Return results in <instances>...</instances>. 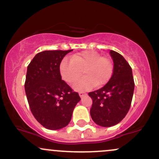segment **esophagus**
<instances>
[{"label":"esophagus","mask_w":159,"mask_h":159,"mask_svg":"<svg viewBox=\"0 0 159 159\" xmlns=\"http://www.w3.org/2000/svg\"><path fill=\"white\" fill-rule=\"evenodd\" d=\"M86 95H87V93H86L85 92H80V93H79L80 97H83V96H86Z\"/></svg>","instance_id":"esophagus-1"}]
</instances>
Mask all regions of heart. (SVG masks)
I'll list each match as a JSON object with an SVG mask.
<instances>
[{
  "label": "heart",
  "instance_id": "1",
  "mask_svg": "<svg viewBox=\"0 0 159 159\" xmlns=\"http://www.w3.org/2000/svg\"><path fill=\"white\" fill-rule=\"evenodd\" d=\"M84 72V77L74 84L77 91L87 90L102 86L111 79L114 72V64L109 58L102 57L94 51H86L75 54L72 58L65 57L60 64L61 77L67 83L72 84Z\"/></svg>",
  "mask_w": 159,
  "mask_h": 159
}]
</instances>
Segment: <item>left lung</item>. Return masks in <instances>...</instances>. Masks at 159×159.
<instances>
[{"label": "left lung", "mask_w": 159, "mask_h": 159, "mask_svg": "<svg viewBox=\"0 0 159 159\" xmlns=\"http://www.w3.org/2000/svg\"><path fill=\"white\" fill-rule=\"evenodd\" d=\"M114 72L102 88L89 93L93 105L90 116L97 125L110 127L119 123L131 107L134 89L132 67L121 54L111 50Z\"/></svg>", "instance_id": "1"}]
</instances>
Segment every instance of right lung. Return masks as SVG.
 <instances>
[{
    "instance_id": "add662e5",
    "label": "right lung",
    "mask_w": 159,
    "mask_h": 159,
    "mask_svg": "<svg viewBox=\"0 0 159 159\" xmlns=\"http://www.w3.org/2000/svg\"><path fill=\"white\" fill-rule=\"evenodd\" d=\"M72 51L39 52L27 66L25 89L30 111L43 126L51 130L66 126L81 100L60 72L62 60Z\"/></svg>"
}]
</instances>
